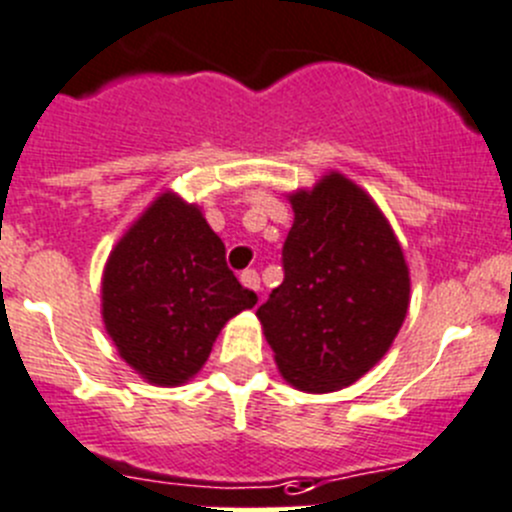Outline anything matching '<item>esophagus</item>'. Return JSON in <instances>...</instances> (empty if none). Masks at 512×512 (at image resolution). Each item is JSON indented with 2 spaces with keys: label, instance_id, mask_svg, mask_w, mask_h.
I'll list each match as a JSON object with an SVG mask.
<instances>
[{
  "label": "esophagus",
  "instance_id": "34e87169",
  "mask_svg": "<svg viewBox=\"0 0 512 512\" xmlns=\"http://www.w3.org/2000/svg\"><path fill=\"white\" fill-rule=\"evenodd\" d=\"M240 280H242V285H245V288H250V290H255V293H260V275H257L255 270H245L240 275Z\"/></svg>",
  "mask_w": 512,
  "mask_h": 512
}]
</instances>
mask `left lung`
Segmentation results:
<instances>
[{
	"label": "left lung",
	"mask_w": 512,
	"mask_h": 512,
	"mask_svg": "<svg viewBox=\"0 0 512 512\" xmlns=\"http://www.w3.org/2000/svg\"><path fill=\"white\" fill-rule=\"evenodd\" d=\"M285 278L257 308L288 384L328 394L358 381L394 343L409 308V267L361 186L331 171L290 194Z\"/></svg>",
	"instance_id": "obj_1"
}]
</instances>
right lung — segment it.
Wrapping results in <instances>:
<instances>
[{"label": "right lung", "mask_w": 512, "mask_h": 512, "mask_svg": "<svg viewBox=\"0 0 512 512\" xmlns=\"http://www.w3.org/2000/svg\"><path fill=\"white\" fill-rule=\"evenodd\" d=\"M103 323L121 358L156 386L204 366L229 318L257 303L224 260L197 204L166 191L113 247L103 270Z\"/></svg>", "instance_id": "obj_1"}]
</instances>
